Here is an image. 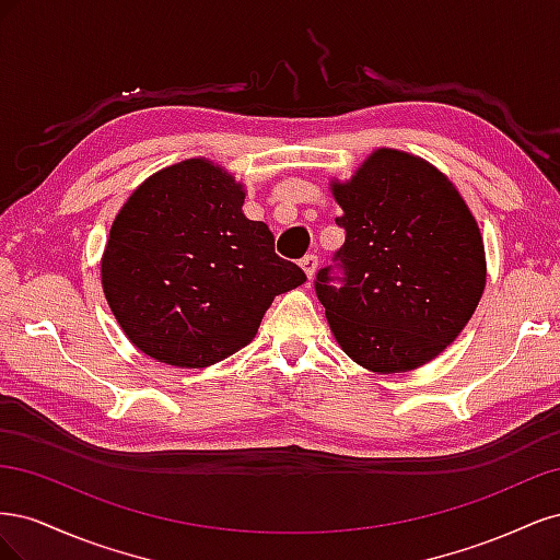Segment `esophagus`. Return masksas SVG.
Segmentation results:
<instances>
[{
	"label": "esophagus",
	"mask_w": 560,
	"mask_h": 560,
	"mask_svg": "<svg viewBox=\"0 0 560 560\" xmlns=\"http://www.w3.org/2000/svg\"><path fill=\"white\" fill-rule=\"evenodd\" d=\"M301 268L306 270V276L311 280L315 276V270H317V254H306V257L301 259Z\"/></svg>",
	"instance_id": "obj_1"
}]
</instances>
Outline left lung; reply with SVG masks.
Returning <instances> with one entry per match:
<instances>
[{
  "instance_id": "obj_1",
  "label": "left lung",
  "mask_w": 560,
  "mask_h": 560,
  "mask_svg": "<svg viewBox=\"0 0 560 560\" xmlns=\"http://www.w3.org/2000/svg\"><path fill=\"white\" fill-rule=\"evenodd\" d=\"M331 194L346 243L336 266L317 270L315 292L334 338L378 374L428 364L465 329L483 294L477 219L446 175L397 149H376L348 182H331Z\"/></svg>"
}]
</instances>
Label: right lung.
I'll use <instances>...</instances> for the list:
<instances>
[{"label":"right lung","instance_id":"1","mask_svg":"<svg viewBox=\"0 0 560 560\" xmlns=\"http://www.w3.org/2000/svg\"><path fill=\"white\" fill-rule=\"evenodd\" d=\"M243 202L224 167L186 159L144 179L116 214L103 290L149 358L182 369L222 362L252 341L278 294L306 282Z\"/></svg>","mask_w":560,"mask_h":560}]
</instances>
